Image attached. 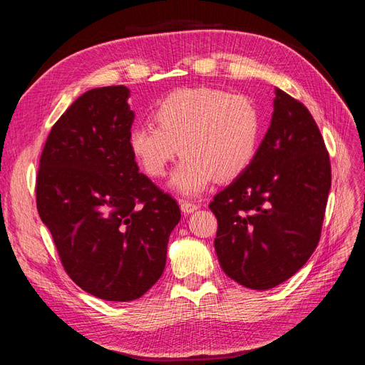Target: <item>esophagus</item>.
I'll return each instance as SVG.
<instances>
[{"instance_id":"obj_1","label":"esophagus","mask_w":365,"mask_h":365,"mask_svg":"<svg viewBox=\"0 0 365 365\" xmlns=\"http://www.w3.org/2000/svg\"><path fill=\"white\" fill-rule=\"evenodd\" d=\"M180 207H181V210H182V213H184V215H192L193 212H196L197 208H200V207H197L196 204L189 202V201H181V202H180Z\"/></svg>"}]
</instances>
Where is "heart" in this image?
Wrapping results in <instances>:
<instances>
[{"mask_svg": "<svg viewBox=\"0 0 365 365\" xmlns=\"http://www.w3.org/2000/svg\"><path fill=\"white\" fill-rule=\"evenodd\" d=\"M157 126L138 125L129 148L150 178H161L182 153L172 189L184 196L202 193L215 178L235 180L257 152L262 118L250 97L208 86L173 91L153 111Z\"/></svg>", "mask_w": 365, "mask_h": 365, "instance_id": "heart-1", "label": "heart"}]
</instances>
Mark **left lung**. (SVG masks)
Here are the masks:
<instances>
[{"mask_svg": "<svg viewBox=\"0 0 365 365\" xmlns=\"http://www.w3.org/2000/svg\"><path fill=\"white\" fill-rule=\"evenodd\" d=\"M330 180L315 120L275 88L271 125L254 160L210 202L215 250L228 277L257 291L292 277L318 245Z\"/></svg>", "mask_w": 365, "mask_h": 365, "instance_id": "1", "label": "left lung"}]
</instances>
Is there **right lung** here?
I'll return each mask as SVG.
<instances>
[{
	"label": "right lung",
	"instance_id": "obj_1",
	"mask_svg": "<svg viewBox=\"0 0 365 365\" xmlns=\"http://www.w3.org/2000/svg\"><path fill=\"white\" fill-rule=\"evenodd\" d=\"M123 85L94 88L51 128L36 205L70 279L106 302H130L158 282L181 212L129 148L134 111Z\"/></svg>",
	"mask_w": 365,
	"mask_h": 365
}]
</instances>
